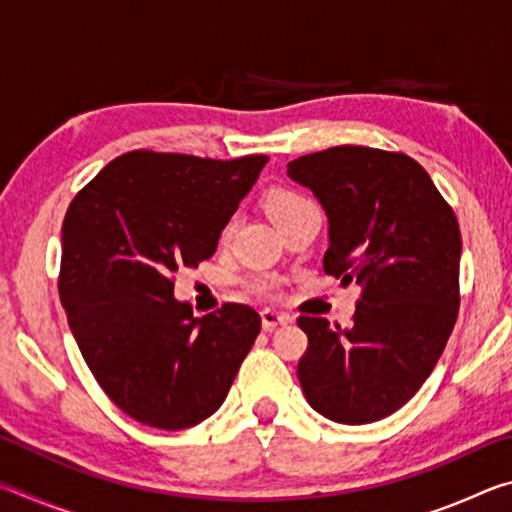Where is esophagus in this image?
I'll return each mask as SVG.
<instances>
[{
	"mask_svg": "<svg viewBox=\"0 0 512 512\" xmlns=\"http://www.w3.org/2000/svg\"><path fill=\"white\" fill-rule=\"evenodd\" d=\"M291 320L289 314H284V311H275V309H264L262 311V327L266 332H273L275 327L280 325H287Z\"/></svg>",
	"mask_w": 512,
	"mask_h": 512,
	"instance_id": "1",
	"label": "esophagus"
}]
</instances>
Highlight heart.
<instances>
[{
	"label": "heart",
	"instance_id": "heart-1",
	"mask_svg": "<svg viewBox=\"0 0 512 512\" xmlns=\"http://www.w3.org/2000/svg\"><path fill=\"white\" fill-rule=\"evenodd\" d=\"M311 207H316L314 201L302 196L300 192H293V189H273V192L266 196V212L271 214L275 225L291 219V216H296L300 212L311 210ZM228 232L230 225L225 228V235H228Z\"/></svg>",
	"mask_w": 512,
	"mask_h": 512
}]
</instances>
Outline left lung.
<instances>
[{"label":"left lung","instance_id":"1","mask_svg":"<svg viewBox=\"0 0 512 512\" xmlns=\"http://www.w3.org/2000/svg\"><path fill=\"white\" fill-rule=\"evenodd\" d=\"M329 221L327 275L357 282L352 327L300 316L298 379L309 406L341 424L377 422L431 375L458 316L461 230L429 173L404 153L334 146L289 162Z\"/></svg>","mask_w":512,"mask_h":512}]
</instances>
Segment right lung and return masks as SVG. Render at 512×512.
Returning <instances> with one entry per match:
<instances>
[{"label": "right lung", "mask_w": 512, "mask_h": 512, "mask_svg": "<svg viewBox=\"0 0 512 512\" xmlns=\"http://www.w3.org/2000/svg\"><path fill=\"white\" fill-rule=\"evenodd\" d=\"M266 162L131 151L69 203L60 302L94 379L133 420L178 431L210 418L253 348V307L196 318L173 275L214 255Z\"/></svg>", "instance_id": "add662e5"}]
</instances>
